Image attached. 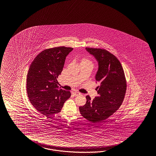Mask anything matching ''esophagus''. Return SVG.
<instances>
[{"instance_id": "esophagus-1", "label": "esophagus", "mask_w": 156, "mask_h": 156, "mask_svg": "<svg viewBox=\"0 0 156 156\" xmlns=\"http://www.w3.org/2000/svg\"><path fill=\"white\" fill-rule=\"evenodd\" d=\"M72 94L74 95H76L80 94V93L79 92H77V91H74V92H72Z\"/></svg>"}]
</instances>
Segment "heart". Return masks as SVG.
Instances as JSON below:
<instances>
[{"instance_id":"heart-1","label":"heart","mask_w":156,"mask_h":156,"mask_svg":"<svg viewBox=\"0 0 156 156\" xmlns=\"http://www.w3.org/2000/svg\"><path fill=\"white\" fill-rule=\"evenodd\" d=\"M89 64L93 66V62L91 61L90 60H89V59L87 58H83L82 60H81V64Z\"/></svg>"}]
</instances>
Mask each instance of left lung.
<instances>
[{
  "instance_id": "1",
  "label": "left lung",
  "mask_w": 156,
  "mask_h": 156,
  "mask_svg": "<svg viewBox=\"0 0 156 156\" xmlns=\"http://www.w3.org/2000/svg\"><path fill=\"white\" fill-rule=\"evenodd\" d=\"M86 50L98 62L95 76L98 96L91 100L87 95L86 103L79 108L81 115L93 123L109 118L122 105L126 91V80L118 58L102 48L86 47Z\"/></svg>"
}]
</instances>
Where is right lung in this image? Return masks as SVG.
Returning <instances> with one entry per match:
<instances>
[{
  "mask_svg": "<svg viewBox=\"0 0 156 156\" xmlns=\"http://www.w3.org/2000/svg\"><path fill=\"white\" fill-rule=\"evenodd\" d=\"M73 50L65 46L47 48L40 52L32 62L27 76V93L31 104L39 113L50 116L59 113L69 91L58 86L66 57Z\"/></svg>",
  "mask_w": 156,
  "mask_h": 156,
  "instance_id": "1",
  "label": "right lung"
}]
</instances>
